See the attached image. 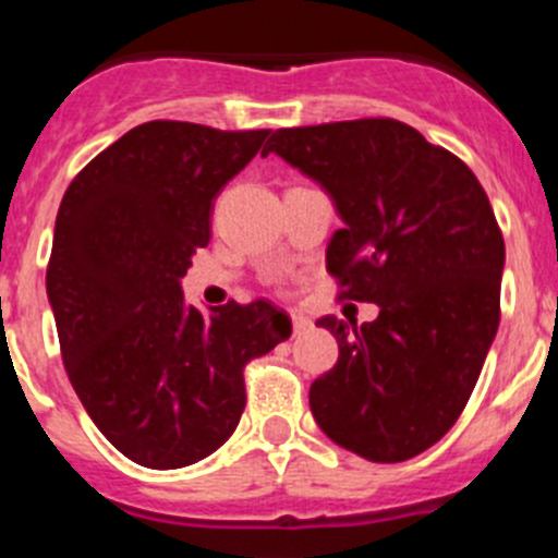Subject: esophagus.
<instances>
[{
    "label": "esophagus",
    "instance_id": "obj_1",
    "mask_svg": "<svg viewBox=\"0 0 558 558\" xmlns=\"http://www.w3.org/2000/svg\"><path fill=\"white\" fill-rule=\"evenodd\" d=\"M311 327V319L303 314H291V330H294V336H300V332H305Z\"/></svg>",
    "mask_w": 558,
    "mask_h": 558
}]
</instances>
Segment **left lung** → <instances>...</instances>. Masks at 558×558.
I'll return each mask as SVG.
<instances>
[{
	"mask_svg": "<svg viewBox=\"0 0 558 558\" xmlns=\"http://www.w3.org/2000/svg\"><path fill=\"white\" fill-rule=\"evenodd\" d=\"M269 150L336 201L338 300L379 305L361 327L316 322L338 361L311 385V413L357 457L410 460L457 424L501 322L504 236L487 192L460 156L393 118L278 129Z\"/></svg>",
	"mask_w": 558,
	"mask_h": 558,
	"instance_id": "1",
	"label": "left lung"
}]
</instances>
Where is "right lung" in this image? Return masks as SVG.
Here are the masks:
<instances>
[{
	"instance_id": "obj_1",
	"label": "right lung",
	"mask_w": 558,
	"mask_h": 558,
	"mask_svg": "<svg viewBox=\"0 0 558 558\" xmlns=\"http://www.w3.org/2000/svg\"><path fill=\"white\" fill-rule=\"evenodd\" d=\"M267 134L148 121L62 195L46 269L62 363L93 424L137 465L220 449L247 402L244 366L291 336L269 300L203 316L179 283L211 239V201Z\"/></svg>"
}]
</instances>
